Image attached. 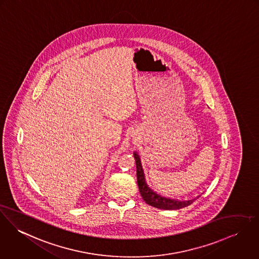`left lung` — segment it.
<instances>
[{"label":"left lung","mask_w":259,"mask_h":259,"mask_svg":"<svg viewBox=\"0 0 259 259\" xmlns=\"http://www.w3.org/2000/svg\"><path fill=\"white\" fill-rule=\"evenodd\" d=\"M135 162H136V169H137V183H138V188L140 191V194L143 198L144 201L149 205H152L154 207L160 208V209H180L183 207H186L190 204H192L195 200H197L199 197L189 200V201H179V200H174L167 197H163L156 192H154L147 184L145 174H144L143 167L141 164V159L140 156L138 155L137 152L133 153Z\"/></svg>","instance_id":"1"}]
</instances>
